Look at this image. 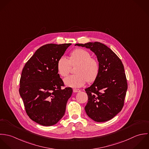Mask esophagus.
<instances>
[{
  "label": "esophagus",
  "mask_w": 149,
  "mask_h": 149,
  "mask_svg": "<svg viewBox=\"0 0 149 149\" xmlns=\"http://www.w3.org/2000/svg\"><path fill=\"white\" fill-rule=\"evenodd\" d=\"M81 91V90L79 89H75L73 90V92L74 93H78V92H80Z\"/></svg>",
  "instance_id": "34e87169"
}]
</instances>
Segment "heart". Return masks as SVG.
<instances>
[{
  "mask_svg": "<svg viewBox=\"0 0 149 149\" xmlns=\"http://www.w3.org/2000/svg\"><path fill=\"white\" fill-rule=\"evenodd\" d=\"M78 64L75 75L67 77L64 79L65 86L72 88L83 86L87 81L92 82L97 78L99 72V64L89 52L84 49H76L70 54L69 59L62 56L57 63L58 72L62 77L67 76L70 72L71 65Z\"/></svg>",
  "mask_w": 149,
  "mask_h": 149,
  "instance_id": "obj_1",
  "label": "heart"
}]
</instances>
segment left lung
<instances>
[{"label": "left lung", "mask_w": 149, "mask_h": 149, "mask_svg": "<svg viewBox=\"0 0 149 149\" xmlns=\"http://www.w3.org/2000/svg\"><path fill=\"white\" fill-rule=\"evenodd\" d=\"M75 45L90 49L99 64L97 78L85 89L88 96L85 112L95 121H108L118 114L124 105L127 90L124 65L119 57L104 44L89 42Z\"/></svg>", "instance_id": "8db88e82"}]
</instances>
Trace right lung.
<instances>
[{"mask_svg":"<svg viewBox=\"0 0 149 149\" xmlns=\"http://www.w3.org/2000/svg\"><path fill=\"white\" fill-rule=\"evenodd\" d=\"M71 45L49 44L41 47L22 70L19 94L29 117L40 125L56 124L65 113L72 89H61L64 84L57 63Z\"/></svg>","mask_w":149,"mask_h":149,"instance_id":"right-lung-1","label":"right lung"}]
</instances>
